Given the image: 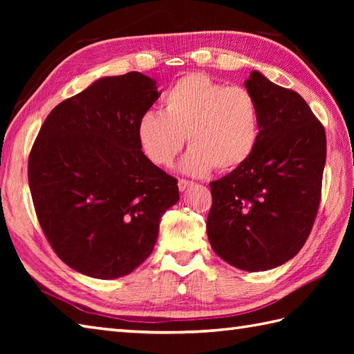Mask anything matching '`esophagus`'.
<instances>
[{
	"label": "esophagus",
	"mask_w": 354,
	"mask_h": 354,
	"mask_svg": "<svg viewBox=\"0 0 354 354\" xmlns=\"http://www.w3.org/2000/svg\"><path fill=\"white\" fill-rule=\"evenodd\" d=\"M192 185H193V183L189 181V179H179V181H178V187H179V190H181V192L187 190Z\"/></svg>",
	"instance_id": "obj_1"
}]
</instances>
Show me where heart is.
<instances>
[{"label":"heart","instance_id":"obj_1","mask_svg":"<svg viewBox=\"0 0 354 354\" xmlns=\"http://www.w3.org/2000/svg\"><path fill=\"white\" fill-rule=\"evenodd\" d=\"M192 146L181 169L204 176L234 171L251 160L260 140V108L251 91L227 86L204 73L178 79L162 97V112L138 118V145L156 165H170L184 141Z\"/></svg>","mask_w":354,"mask_h":354}]
</instances>
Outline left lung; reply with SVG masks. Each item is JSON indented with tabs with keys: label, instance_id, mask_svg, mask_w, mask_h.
<instances>
[{
	"label": "left lung",
	"instance_id": "left-lung-1",
	"mask_svg": "<svg viewBox=\"0 0 354 354\" xmlns=\"http://www.w3.org/2000/svg\"><path fill=\"white\" fill-rule=\"evenodd\" d=\"M260 140L243 167L209 184V245L231 266L259 272L283 265L309 237L321 201L326 131L292 89L252 71Z\"/></svg>",
	"mask_w": 354,
	"mask_h": 354
}]
</instances>
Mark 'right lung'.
Wrapping results in <instances>:
<instances>
[{
  "label": "right lung",
  "instance_id": "1",
  "mask_svg": "<svg viewBox=\"0 0 354 354\" xmlns=\"http://www.w3.org/2000/svg\"><path fill=\"white\" fill-rule=\"evenodd\" d=\"M158 97L156 82L137 71L99 79L50 112L30 150L37 221L57 257L80 274H131L179 201L176 179L137 138L138 118Z\"/></svg>",
  "mask_w": 354,
  "mask_h": 354
}]
</instances>
